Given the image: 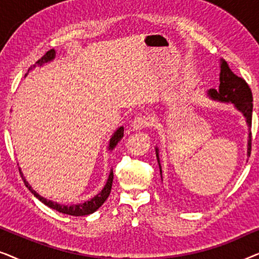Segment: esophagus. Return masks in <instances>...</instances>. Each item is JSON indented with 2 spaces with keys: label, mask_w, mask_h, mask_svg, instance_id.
<instances>
[{
  "label": "esophagus",
  "mask_w": 259,
  "mask_h": 259,
  "mask_svg": "<svg viewBox=\"0 0 259 259\" xmlns=\"http://www.w3.org/2000/svg\"><path fill=\"white\" fill-rule=\"evenodd\" d=\"M150 118L146 115H138L134 118V120L132 121V128L133 130H143L146 128V127L150 126Z\"/></svg>",
  "instance_id": "1"
}]
</instances>
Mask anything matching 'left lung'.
Here are the masks:
<instances>
[{"mask_svg":"<svg viewBox=\"0 0 259 259\" xmlns=\"http://www.w3.org/2000/svg\"><path fill=\"white\" fill-rule=\"evenodd\" d=\"M219 88L214 90L211 88L208 91V97L213 100H218L222 102H232L235 107L238 109L243 115L245 116L247 126L251 130V121H252V93L249 84L242 77L237 76L235 73L230 69L228 62L225 60H221V74H219ZM251 153V131L249 133V140H247V155L250 157ZM155 154H157L158 164L160 167V161H159V151L155 148ZM161 175V167H160Z\"/></svg>","mask_w":259,"mask_h":259,"instance_id":"obj_1","label":"left lung"}]
</instances>
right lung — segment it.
<instances>
[{
  "instance_id": "obj_1",
  "label": "right lung",
  "mask_w": 259,
  "mask_h": 259,
  "mask_svg": "<svg viewBox=\"0 0 259 259\" xmlns=\"http://www.w3.org/2000/svg\"><path fill=\"white\" fill-rule=\"evenodd\" d=\"M54 58H55V51H54V49H51V51H48L47 53H46V54L42 56V58L38 60V61H36V65L42 66L44 63H47L49 61H52V60ZM36 65L31 66L30 68L28 69V72H29L30 69H33ZM122 137H123V127H119V128L114 132V134L112 136L111 140H109L108 150H113V148H114L116 145H118L119 141L122 139ZM20 173H21V177H22L24 184H26V186L28 187V190H29L30 192L33 193L38 200L42 201V203H44L45 205H47L48 207L54 208V210L61 212V213L69 214V215H75V217H80V215H87V214H91V213H93V212L97 211L98 208L100 207L101 205L105 203L106 199L108 198L109 193H111L112 183H113V171H111V173H109V176H108L107 182H106V185L104 186V189L101 190L100 193H98L94 198H92V199L84 201V203L76 204V205H69V206H68V205L58 204L56 201L48 200V199H46V198L41 197L40 194L36 193V191H34L33 189H31V186L29 185V184H28L26 178L23 177L22 172H21V169H20Z\"/></svg>"
}]
</instances>
